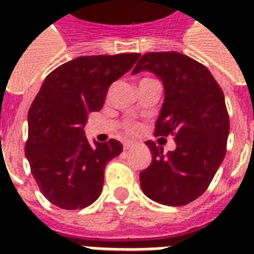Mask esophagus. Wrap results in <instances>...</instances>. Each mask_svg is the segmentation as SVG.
Returning a JSON list of instances; mask_svg holds the SVG:
<instances>
[{
	"instance_id": "1",
	"label": "esophagus",
	"mask_w": 254,
	"mask_h": 254,
	"mask_svg": "<svg viewBox=\"0 0 254 254\" xmlns=\"http://www.w3.org/2000/svg\"><path fill=\"white\" fill-rule=\"evenodd\" d=\"M133 147H134V144H133V143H129V141H127V143L124 144V149H127V151H129V149H132Z\"/></svg>"
}]
</instances>
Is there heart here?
<instances>
[{
	"label": "heart",
	"mask_w": 254,
	"mask_h": 254,
	"mask_svg": "<svg viewBox=\"0 0 254 254\" xmlns=\"http://www.w3.org/2000/svg\"><path fill=\"white\" fill-rule=\"evenodd\" d=\"M127 130L129 133H136L138 130V125H136V124H127Z\"/></svg>",
	"instance_id": "obj_1"
}]
</instances>
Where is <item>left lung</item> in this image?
Returning a JSON list of instances; mask_svg holds the SVG:
<instances>
[{
  "mask_svg": "<svg viewBox=\"0 0 254 254\" xmlns=\"http://www.w3.org/2000/svg\"><path fill=\"white\" fill-rule=\"evenodd\" d=\"M143 70L165 85L155 136H173L177 147L163 154L155 141L145 143L152 162L140 173L141 189L159 204L185 205L207 190L224 159L230 132L224 94L207 67L181 53H147L132 73Z\"/></svg>",
  "mask_w": 254,
  "mask_h": 254,
  "instance_id": "1",
  "label": "left lung"
}]
</instances>
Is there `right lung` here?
<instances>
[{
	"label": "right lung",
	"mask_w": 254,
	"mask_h": 254,
	"mask_svg": "<svg viewBox=\"0 0 254 254\" xmlns=\"http://www.w3.org/2000/svg\"><path fill=\"white\" fill-rule=\"evenodd\" d=\"M138 53L85 56L47 74L28 111L25 156L38 187L63 209H81L100 196L107 162L122 152L114 138L89 144L84 127L103 107L111 83L130 70Z\"/></svg>",
	"instance_id": "add662e5"
}]
</instances>
